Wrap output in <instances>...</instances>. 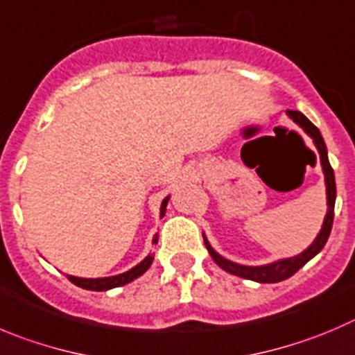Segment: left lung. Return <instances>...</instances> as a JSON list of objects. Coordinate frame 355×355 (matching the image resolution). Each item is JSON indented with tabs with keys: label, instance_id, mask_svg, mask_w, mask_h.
<instances>
[{
	"label": "left lung",
	"instance_id": "8db88e82",
	"mask_svg": "<svg viewBox=\"0 0 355 355\" xmlns=\"http://www.w3.org/2000/svg\"><path fill=\"white\" fill-rule=\"evenodd\" d=\"M286 114L287 117L293 119V122H296V124L306 132L308 137L312 138L313 145H315L317 152H319L320 166H322L324 182H326L327 211H326V217H324L322 227H320L315 240L308 245L303 252L297 254V256L284 257V259H277L273 261V263H268V264H259V266H248V264L234 263V261H230L224 256H220V254L211 247L210 241H208V238L205 236L203 233V240L208 248V252H210L211 259H214L218 266L223 268L224 271H227V273L236 275V277H241V278H247V280H254V282H259V284H277V282H282V280H287L289 277H293L300 268H303L308 261L312 259V257H315L317 254L322 250L327 238H329L331 227H333L334 201H336V182H334V171L329 164V159H327V148H326V144H324L322 135H320L319 129H317L312 122L308 121L301 112L287 110Z\"/></svg>",
	"mask_w": 355,
	"mask_h": 355
}]
</instances>
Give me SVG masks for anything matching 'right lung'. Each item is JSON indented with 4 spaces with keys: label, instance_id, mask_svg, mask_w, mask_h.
<instances>
[{
    "label": "right lung",
    "instance_id": "right-lung-1",
    "mask_svg": "<svg viewBox=\"0 0 355 355\" xmlns=\"http://www.w3.org/2000/svg\"><path fill=\"white\" fill-rule=\"evenodd\" d=\"M168 201H170V196H166L162 200L161 208H159V217H164L166 214V207H168ZM159 240V234L155 233L154 238H152V243H157ZM152 261H154V254H148L141 263H138L137 266L131 268V270L124 271L121 275H114V277H101V278H82V277H73V275H68L69 282H73L75 286L82 287V289H87V291H110L115 289V287H122L125 284L132 282V280H137L138 277L145 273V271L150 268Z\"/></svg>",
    "mask_w": 355,
    "mask_h": 355
}]
</instances>
